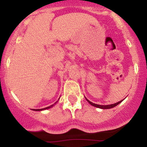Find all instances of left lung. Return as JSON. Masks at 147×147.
<instances>
[{"mask_svg": "<svg viewBox=\"0 0 147 147\" xmlns=\"http://www.w3.org/2000/svg\"><path fill=\"white\" fill-rule=\"evenodd\" d=\"M86 99L88 101V102H89V104H90L91 105L93 106H95V107H97V108H99V109H111V108H113L115 106H116L118 104H119V103H121L122 102V100L119 101V102H118L117 103H115V104H111V105H98V104H94V103L90 102L89 100H88V99L86 98Z\"/></svg>", "mask_w": 147, "mask_h": 147, "instance_id": "8db88e82", "label": "left lung"}]
</instances>
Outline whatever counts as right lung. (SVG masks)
<instances>
[{
	"label": "right lung",
	"instance_id": "1",
	"mask_svg": "<svg viewBox=\"0 0 147 147\" xmlns=\"http://www.w3.org/2000/svg\"><path fill=\"white\" fill-rule=\"evenodd\" d=\"M56 104V103H55ZM54 104H52V105L48 106V107H46V108H44V109H34V111H43V110H45V109H50V108H51L52 106H53Z\"/></svg>",
	"mask_w": 147,
	"mask_h": 147
}]
</instances>
